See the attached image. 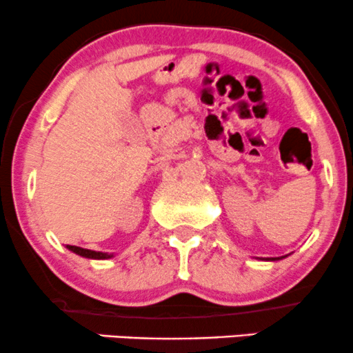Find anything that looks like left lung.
<instances>
[{"label":"left lung","instance_id":"8db88e82","mask_svg":"<svg viewBox=\"0 0 353 353\" xmlns=\"http://www.w3.org/2000/svg\"><path fill=\"white\" fill-rule=\"evenodd\" d=\"M277 259H282V257H272V259H269V261H277Z\"/></svg>","mask_w":353,"mask_h":353}]
</instances>
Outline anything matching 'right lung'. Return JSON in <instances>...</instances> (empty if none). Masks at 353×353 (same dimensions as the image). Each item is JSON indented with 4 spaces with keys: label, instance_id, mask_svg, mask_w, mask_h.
<instances>
[{
    "label": "right lung",
    "instance_id": "obj_1",
    "mask_svg": "<svg viewBox=\"0 0 353 353\" xmlns=\"http://www.w3.org/2000/svg\"><path fill=\"white\" fill-rule=\"evenodd\" d=\"M68 249L71 252L81 255V257H86V259H98V261H103V259H111L112 254L108 252H96V250H89V249H83V247L78 245H68Z\"/></svg>",
    "mask_w": 353,
    "mask_h": 353
}]
</instances>
